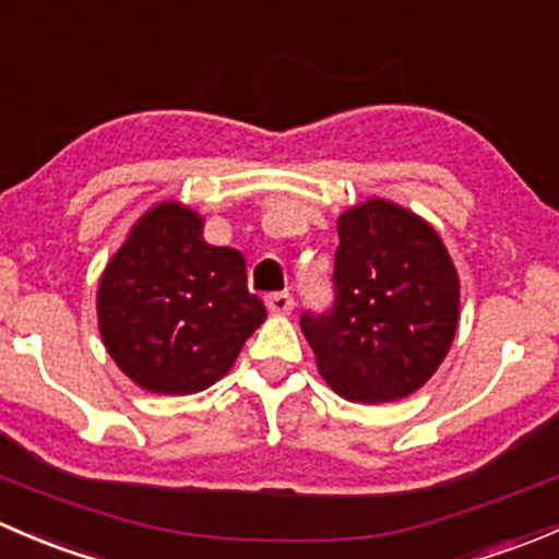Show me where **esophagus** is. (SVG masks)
Instances as JSON below:
<instances>
[{"instance_id":"obj_1","label":"esophagus","mask_w":559,"mask_h":559,"mask_svg":"<svg viewBox=\"0 0 559 559\" xmlns=\"http://www.w3.org/2000/svg\"><path fill=\"white\" fill-rule=\"evenodd\" d=\"M264 306H267L270 313H292L295 308V297L289 292H273V295L264 297Z\"/></svg>"}]
</instances>
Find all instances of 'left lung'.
<instances>
[{
	"label": "left lung",
	"instance_id": "obj_1",
	"mask_svg": "<svg viewBox=\"0 0 559 559\" xmlns=\"http://www.w3.org/2000/svg\"><path fill=\"white\" fill-rule=\"evenodd\" d=\"M332 306L300 326L324 381L352 403L416 392L447 357L460 316V281L430 224L386 200L337 222Z\"/></svg>",
	"mask_w": 559,
	"mask_h": 559
}]
</instances>
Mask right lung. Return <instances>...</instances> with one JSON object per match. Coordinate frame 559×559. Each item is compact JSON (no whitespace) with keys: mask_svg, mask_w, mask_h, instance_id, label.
<instances>
[{"mask_svg":"<svg viewBox=\"0 0 559 559\" xmlns=\"http://www.w3.org/2000/svg\"><path fill=\"white\" fill-rule=\"evenodd\" d=\"M97 311L118 368L159 394L216 384L267 316L248 292L243 253L207 246L202 218L178 202L145 213L118 248Z\"/></svg>","mask_w":559,"mask_h":559,"instance_id":"obj_1","label":"right lung"}]
</instances>
